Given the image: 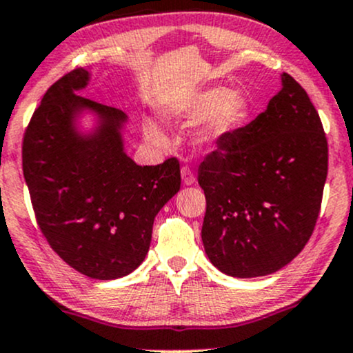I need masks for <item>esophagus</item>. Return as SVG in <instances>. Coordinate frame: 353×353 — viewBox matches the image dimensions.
<instances>
[{
  "label": "esophagus",
  "instance_id": "obj_1",
  "mask_svg": "<svg viewBox=\"0 0 353 353\" xmlns=\"http://www.w3.org/2000/svg\"><path fill=\"white\" fill-rule=\"evenodd\" d=\"M181 180H183L185 185H193L195 183L196 176L193 173V170L190 166H181Z\"/></svg>",
  "mask_w": 353,
  "mask_h": 353
}]
</instances>
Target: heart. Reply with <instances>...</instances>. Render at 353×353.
<instances>
[{
	"mask_svg": "<svg viewBox=\"0 0 353 353\" xmlns=\"http://www.w3.org/2000/svg\"><path fill=\"white\" fill-rule=\"evenodd\" d=\"M183 112L190 117H203L210 114L202 130V141L214 143L232 132L248 112V99L241 90H229L227 87H214L196 94L183 105ZM146 136L153 143H165V136L154 124L146 123Z\"/></svg>",
	"mask_w": 353,
	"mask_h": 353,
	"instance_id": "1",
	"label": "heart"
}]
</instances>
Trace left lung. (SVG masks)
<instances>
[{
  "instance_id": "obj_1",
  "label": "left lung",
  "mask_w": 353,
  "mask_h": 353,
  "mask_svg": "<svg viewBox=\"0 0 353 353\" xmlns=\"http://www.w3.org/2000/svg\"><path fill=\"white\" fill-rule=\"evenodd\" d=\"M327 173L318 111L283 74L281 92L266 111L219 139L199 166L210 263L234 278L266 276L291 263L312 237Z\"/></svg>"
}]
</instances>
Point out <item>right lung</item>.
<instances>
[{
	"label": "right lung",
	"instance_id": "add662e5",
	"mask_svg": "<svg viewBox=\"0 0 353 353\" xmlns=\"http://www.w3.org/2000/svg\"><path fill=\"white\" fill-rule=\"evenodd\" d=\"M87 81L77 67L48 87L23 134V175L37 223L60 259L87 278L116 279L146 257L154 217L180 190V161L136 165L123 151L124 112L75 94ZM82 107L103 117L90 139L73 131Z\"/></svg>",
	"mask_w": 353,
	"mask_h": 353
}]
</instances>
